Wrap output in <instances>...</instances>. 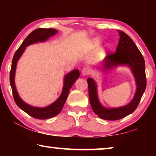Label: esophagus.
<instances>
[{
    "label": "esophagus",
    "instance_id": "34e87169",
    "mask_svg": "<svg viewBox=\"0 0 156 156\" xmlns=\"http://www.w3.org/2000/svg\"><path fill=\"white\" fill-rule=\"evenodd\" d=\"M91 73V69H89V67H84L83 69H82V74L83 76H87L89 74H90Z\"/></svg>",
    "mask_w": 156,
    "mask_h": 156
}]
</instances>
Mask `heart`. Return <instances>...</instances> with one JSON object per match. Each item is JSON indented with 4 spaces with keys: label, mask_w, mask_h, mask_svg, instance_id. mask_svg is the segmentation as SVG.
<instances>
[{
    "label": "heart",
    "mask_w": 156,
    "mask_h": 156,
    "mask_svg": "<svg viewBox=\"0 0 156 156\" xmlns=\"http://www.w3.org/2000/svg\"><path fill=\"white\" fill-rule=\"evenodd\" d=\"M95 43H96V44H99L100 41L98 40H96V41H95Z\"/></svg>",
    "instance_id": "b5f03b06"
}]
</instances>
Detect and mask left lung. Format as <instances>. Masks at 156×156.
Returning a JSON list of instances; mask_svg holds the SVG:
<instances>
[{
  "label": "left lung",
  "mask_w": 156,
  "mask_h": 156,
  "mask_svg": "<svg viewBox=\"0 0 156 156\" xmlns=\"http://www.w3.org/2000/svg\"><path fill=\"white\" fill-rule=\"evenodd\" d=\"M120 34L115 52H109L105 58L104 69L113 68L118 65H127L131 67L135 76L137 89L133 100L128 105L118 108L107 109L100 103L97 96L96 84L91 78H87L89 102L94 112L99 118L107 120L122 119L131 114L138 107L141 98L147 86L145 74V62L144 58L136 44L127 34L122 31H118Z\"/></svg>",
  "instance_id": "8db88e82"
}]
</instances>
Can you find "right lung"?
<instances>
[{
	"instance_id": "obj_1",
	"label": "right lung",
	"mask_w": 156,
	"mask_h": 156,
	"mask_svg": "<svg viewBox=\"0 0 156 156\" xmlns=\"http://www.w3.org/2000/svg\"><path fill=\"white\" fill-rule=\"evenodd\" d=\"M56 33L57 30H55V29L39 28L34 30L32 32L29 34L27 38L25 39V41L23 42V43L21 44L19 48L16 50L12 59V67L9 73V81L10 85H11L12 89V94L14 101L18 107L20 108L23 111H24L27 114L31 115V117L36 118V119H48V118L54 117V116L58 114L60 111L62 110L63 106H64L71 87L80 76V72H79L78 69L73 70L72 72L66 75L61 95L56 102H54V103L50 105L48 107L44 108L31 107L30 105L26 104L25 102H23L18 96V92L16 89L14 83L16 67L18 59L20 58L21 55L23 54V51H25V47L28 46L29 44L38 43V42L45 41L50 36H54Z\"/></svg>"
}]
</instances>
